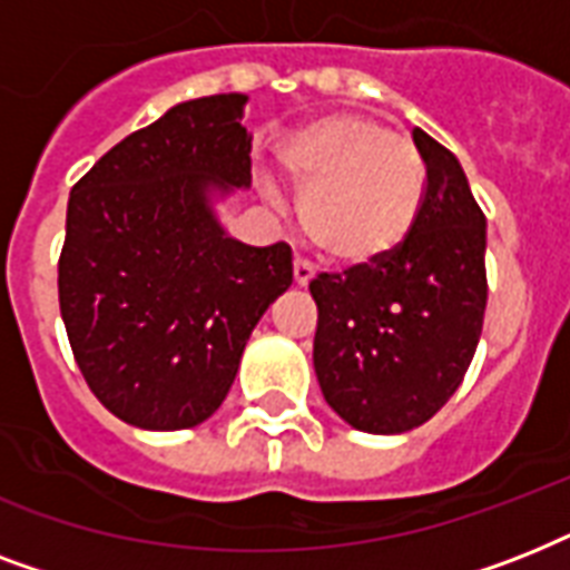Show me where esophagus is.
Here are the masks:
<instances>
[{
    "instance_id": "1",
    "label": "esophagus",
    "mask_w": 570,
    "mask_h": 570,
    "mask_svg": "<svg viewBox=\"0 0 570 570\" xmlns=\"http://www.w3.org/2000/svg\"><path fill=\"white\" fill-rule=\"evenodd\" d=\"M293 277H295V284H298V286L311 284V281H313V266H311V263H304L302 257H295Z\"/></svg>"
}]
</instances>
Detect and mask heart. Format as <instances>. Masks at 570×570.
Returning <instances> with one entry per match:
<instances>
[{
    "label": "heart",
    "mask_w": 570,
    "mask_h": 570,
    "mask_svg": "<svg viewBox=\"0 0 570 570\" xmlns=\"http://www.w3.org/2000/svg\"><path fill=\"white\" fill-rule=\"evenodd\" d=\"M277 159L302 191L304 236L331 266H375L414 233L425 163L407 138L379 120L325 115L286 138Z\"/></svg>",
    "instance_id": "obj_1"
}]
</instances>
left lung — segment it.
Wrapping results in <instances>:
<instances>
[{
	"label": "left lung",
	"mask_w": 570,
	"mask_h": 570,
	"mask_svg": "<svg viewBox=\"0 0 570 570\" xmlns=\"http://www.w3.org/2000/svg\"><path fill=\"white\" fill-rule=\"evenodd\" d=\"M425 200L414 233L375 266L311 281L322 396L370 434L411 432L459 390L485 320V215L459 159L423 129Z\"/></svg>",
	"instance_id": "left-lung-1"
}]
</instances>
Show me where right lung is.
<instances>
[{
  "mask_svg": "<svg viewBox=\"0 0 570 570\" xmlns=\"http://www.w3.org/2000/svg\"><path fill=\"white\" fill-rule=\"evenodd\" d=\"M245 94L180 102L115 145L67 200L58 304L88 387L124 423L191 429L293 284L286 242L230 239L209 191L248 189Z\"/></svg>",
  "mask_w": 570,
  "mask_h": 570,
  "instance_id": "right-lung-1",
  "label": "right lung"
}]
</instances>
